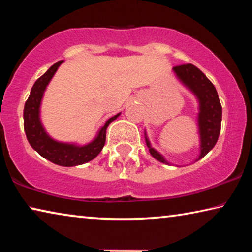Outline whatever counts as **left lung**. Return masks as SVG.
Here are the masks:
<instances>
[{"label":"left lung","instance_id":"obj_1","mask_svg":"<svg viewBox=\"0 0 252 252\" xmlns=\"http://www.w3.org/2000/svg\"><path fill=\"white\" fill-rule=\"evenodd\" d=\"M173 71L182 84L194 93L199 102L198 128L199 136H201V147H199L201 153L196 159L199 160L216 146L217 141H218L220 128H221V104H220L218 93H217L215 86L195 65H178L173 67ZM146 143L149 148L151 156L161 163L170 164L158 151L150 146L147 136Z\"/></svg>","mask_w":252,"mask_h":252}]
</instances>
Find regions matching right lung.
Returning <instances> with one entry per match:
<instances>
[{
  "instance_id": "right-lung-1",
  "label": "right lung",
  "mask_w": 252,
  "mask_h": 252,
  "mask_svg": "<svg viewBox=\"0 0 252 252\" xmlns=\"http://www.w3.org/2000/svg\"><path fill=\"white\" fill-rule=\"evenodd\" d=\"M62 62L63 61L55 63L33 85L32 89H31V94L25 103V106H24V129H25L26 137L31 147L37 151L41 156L54 164L70 167L91 161L101 153L105 143L106 128H108L110 123L118 118L120 113L110 118L104 124V126L99 129L97 136L86 146H75V144L58 142V141L51 139L41 124L40 105L43 93L46 91L51 78L56 73Z\"/></svg>"
}]
</instances>
